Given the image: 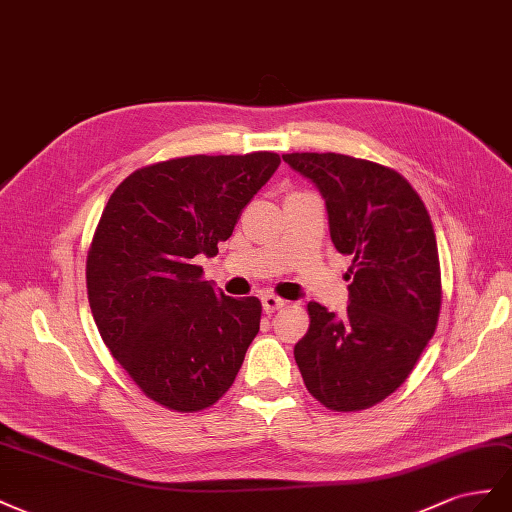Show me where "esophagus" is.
Listing matches in <instances>:
<instances>
[{
    "mask_svg": "<svg viewBox=\"0 0 512 512\" xmlns=\"http://www.w3.org/2000/svg\"><path fill=\"white\" fill-rule=\"evenodd\" d=\"M261 304H264V311L266 313H274V311L283 309L287 302L283 298H279V296H274V294H264V296H261Z\"/></svg>",
    "mask_w": 512,
    "mask_h": 512,
    "instance_id": "1",
    "label": "esophagus"
}]
</instances>
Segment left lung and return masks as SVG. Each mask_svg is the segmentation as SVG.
Returning a JSON list of instances; mask_svg holds the SVG:
<instances>
[{
  "label": "left lung",
  "instance_id": "1",
  "mask_svg": "<svg viewBox=\"0 0 512 512\" xmlns=\"http://www.w3.org/2000/svg\"><path fill=\"white\" fill-rule=\"evenodd\" d=\"M285 163L326 201L330 238L352 257L343 317L309 302L311 326L294 356L306 388L334 412L384 401L412 373L442 306L429 212L403 175L345 154L294 152Z\"/></svg>",
  "mask_w": 512,
  "mask_h": 512
}]
</instances>
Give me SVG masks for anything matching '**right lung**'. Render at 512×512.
Listing matches in <instances>:
<instances>
[{"mask_svg": "<svg viewBox=\"0 0 512 512\" xmlns=\"http://www.w3.org/2000/svg\"><path fill=\"white\" fill-rule=\"evenodd\" d=\"M274 152L184 156L115 188L87 253V298L102 341L133 382L175 412L214 405L259 332L261 302L201 279L244 206L279 169Z\"/></svg>", "mask_w": 512, "mask_h": 512, "instance_id": "obj_1", "label": "right lung"}]
</instances>
